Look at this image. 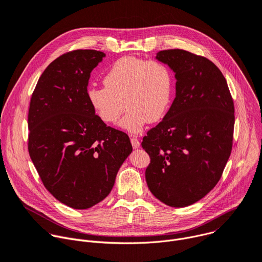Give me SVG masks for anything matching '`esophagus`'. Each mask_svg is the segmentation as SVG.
<instances>
[{
    "label": "esophagus",
    "mask_w": 262,
    "mask_h": 262,
    "mask_svg": "<svg viewBox=\"0 0 262 262\" xmlns=\"http://www.w3.org/2000/svg\"><path fill=\"white\" fill-rule=\"evenodd\" d=\"M130 140H131V143H132V147H133L134 149H138V148L140 147V142H139V140H138L137 137L133 136V137H131Z\"/></svg>",
    "instance_id": "34e87169"
}]
</instances>
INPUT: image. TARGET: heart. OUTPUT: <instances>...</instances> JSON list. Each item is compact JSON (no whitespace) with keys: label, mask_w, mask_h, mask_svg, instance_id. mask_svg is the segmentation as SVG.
I'll use <instances>...</instances> for the list:
<instances>
[{"label":"heart","mask_w":262,"mask_h":262,"mask_svg":"<svg viewBox=\"0 0 262 262\" xmlns=\"http://www.w3.org/2000/svg\"><path fill=\"white\" fill-rule=\"evenodd\" d=\"M105 86H92L87 97L99 118L115 124L125 110L121 127L139 133L150 122L160 121L167 112L173 93V76L159 60L124 56L116 60L104 77Z\"/></svg>","instance_id":"obj_1"}]
</instances>
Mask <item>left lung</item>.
I'll use <instances>...</instances> for the list:
<instances>
[{
    "label": "left lung",
    "mask_w": 262,
    "mask_h": 262,
    "mask_svg": "<svg viewBox=\"0 0 262 262\" xmlns=\"http://www.w3.org/2000/svg\"><path fill=\"white\" fill-rule=\"evenodd\" d=\"M156 58L176 73V98L142 138L151 159L146 180L164 204L185 207L223 175L233 144L234 103L222 72L206 57L171 49Z\"/></svg>",
    "instance_id": "obj_1"
}]
</instances>
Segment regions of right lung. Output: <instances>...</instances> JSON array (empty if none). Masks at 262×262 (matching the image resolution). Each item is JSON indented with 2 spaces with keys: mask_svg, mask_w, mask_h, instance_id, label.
Here are the masks:
<instances>
[{
  "mask_svg": "<svg viewBox=\"0 0 262 262\" xmlns=\"http://www.w3.org/2000/svg\"><path fill=\"white\" fill-rule=\"evenodd\" d=\"M103 57L97 50H75L56 58L29 107V155L45 187L74 209L103 201L132 152L127 133L107 126L87 97L91 73Z\"/></svg>",
  "mask_w": 262,
  "mask_h": 262,
  "instance_id": "1",
  "label": "right lung"
}]
</instances>
